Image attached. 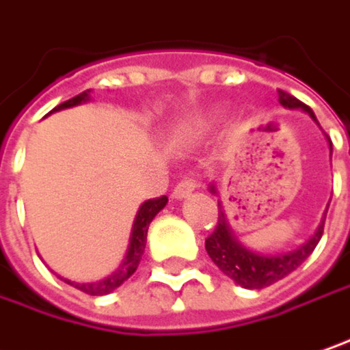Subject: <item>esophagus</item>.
<instances>
[{
    "instance_id": "esophagus-1",
    "label": "esophagus",
    "mask_w": 350,
    "mask_h": 350,
    "mask_svg": "<svg viewBox=\"0 0 350 350\" xmlns=\"http://www.w3.org/2000/svg\"><path fill=\"white\" fill-rule=\"evenodd\" d=\"M196 188H198V182H196L194 178H186V180L178 182V186L174 188V192H172V198H176V200L188 198V196L194 192Z\"/></svg>"
}]
</instances>
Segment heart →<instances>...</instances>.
Segmentation results:
<instances>
[{
	"label": "heart",
	"instance_id": "b5f03b06",
	"mask_svg": "<svg viewBox=\"0 0 350 350\" xmlns=\"http://www.w3.org/2000/svg\"><path fill=\"white\" fill-rule=\"evenodd\" d=\"M219 118V113H214V114H208V116H200V118H196L192 120V124H190V131L192 133H198V131H204V129H208L214 120Z\"/></svg>",
	"mask_w": 350,
	"mask_h": 350
}]
</instances>
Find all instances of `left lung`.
<instances>
[{
    "label": "left lung",
    "instance_id": "obj_1",
    "mask_svg": "<svg viewBox=\"0 0 350 350\" xmlns=\"http://www.w3.org/2000/svg\"><path fill=\"white\" fill-rule=\"evenodd\" d=\"M279 103L287 109H301L309 114L315 122V114L313 111L303 105L299 98H295L293 94L285 93L279 89ZM329 148L333 152V144L329 140ZM212 192L216 194V188L212 186ZM329 210V206H327ZM325 210V214H327ZM323 228H325V216L319 224L315 236L309 237L301 247L287 252V254H278V256H261V254H254L250 250H245L236 236L230 230V224L226 221V214L221 210L219 204V217H217L216 230L208 236L206 239V252L208 256L212 257V261L216 263L217 267L228 275L230 279H234L237 285L245 287V289H263L267 285H273L275 281L283 279L285 275H289L291 271H295L299 265L313 254V250L317 247L319 239L323 236Z\"/></svg>",
    "mask_w": 350,
    "mask_h": 350
}]
</instances>
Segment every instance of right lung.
Masks as SVG:
<instances>
[{"label":"right lung","instance_id":"obj_1","mask_svg":"<svg viewBox=\"0 0 350 350\" xmlns=\"http://www.w3.org/2000/svg\"><path fill=\"white\" fill-rule=\"evenodd\" d=\"M89 93L91 91H85V93L77 94L69 100L61 103L59 107H55L53 111H61V109H69V107H77L81 103H87L89 100ZM51 111V113H53ZM168 204V198L166 196H160V198H152V200H146L134 217L133 232H131V241H129V250H126V256L122 259V263L118 265V269L111 273L109 278L100 279V281H94V283H71L69 279H65L69 285L77 287L79 291L87 293V295H109L111 291H114L116 287H120L126 279L133 275L142 259L144 254V245H146V234H148V226L150 221L154 219V216Z\"/></svg>","mask_w":350,"mask_h":350}]
</instances>
